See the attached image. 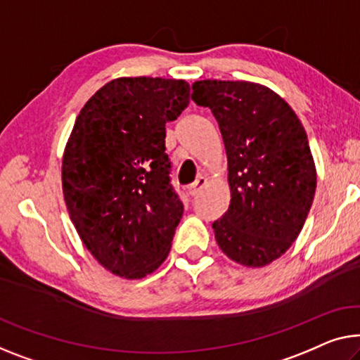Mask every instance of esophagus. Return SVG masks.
Wrapping results in <instances>:
<instances>
[{
    "label": "esophagus",
    "mask_w": 360,
    "mask_h": 360,
    "mask_svg": "<svg viewBox=\"0 0 360 360\" xmlns=\"http://www.w3.org/2000/svg\"><path fill=\"white\" fill-rule=\"evenodd\" d=\"M205 184H207V179L202 178V176H200V178H198V179L194 182V184H191L189 189H187V191H189V195L195 197V195L198 194V192H200V191L203 189V187H205Z\"/></svg>",
    "instance_id": "1"
}]
</instances>
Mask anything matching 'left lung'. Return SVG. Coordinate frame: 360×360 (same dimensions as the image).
<instances>
[{"label": "left lung", "instance_id": "8db88e82", "mask_svg": "<svg viewBox=\"0 0 360 360\" xmlns=\"http://www.w3.org/2000/svg\"><path fill=\"white\" fill-rule=\"evenodd\" d=\"M192 90L217 120L228 158L231 200L213 223L218 248L243 266L270 265L302 231L317 187L302 122L262 84L205 79Z\"/></svg>", "mask_w": 360, "mask_h": 360}]
</instances>
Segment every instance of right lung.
<instances>
[{
  "mask_svg": "<svg viewBox=\"0 0 360 360\" xmlns=\"http://www.w3.org/2000/svg\"><path fill=\"white\" fill-rule=\"evenodd\" d=\"M189 96L182 79L117 77L76 117L63 153L64 202L80 240L112 275L141 280L169 254L184 207L169 186L165 126Z\"/></svg>",
  "mask_w": 360,
  "mask_h": 360,
  "instance_id": "right-lung-1",
  "label": "right lung"
}]
</instances>
